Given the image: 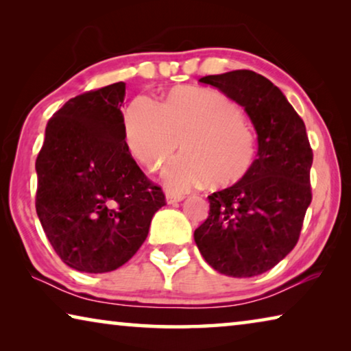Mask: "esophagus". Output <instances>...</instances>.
Wrapping results in <instances>:
<instances>
[{"instance_id": "obj_1", "label": "esophagus", "mask_w": 351, "mask_h": 351, "mask_svg": "<svg viewBox=\"0 0 351 351\" xmlns=\"http://www.w3.org/2000/svg\"><path fill=\"white\" fill-rule=\"evenodd\" d=\"M165 199H167L169 204H175V203H180V201L184 199V195L175 193V192H167V195H165Z\"/></svg>"}]
</instances>
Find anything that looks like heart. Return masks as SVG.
I'll return each mask as SVG.
<instances>
[{"mask_svg": "<svg viewBox=\"0 0 351 351\" xmlns=\"http://www.w3.org/2000/svg\"><path fill=\"white\" fill-rule=\"evenodd\" d=\"M130 152L147 169L158 170L180 147L182 156L165 167L171 190L206 181L226 187L247 173L257 153L251 125L239 105L204 88H173L162 106L148 97L133 100L125 112Z\"/></svg>", "mask_w": 351, "mask_h": 351, "instance_id": "heart-1", "label": "heart"}]
</instances>
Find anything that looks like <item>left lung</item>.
I'll return each mask as SVG.
<instances>
[{
  "label": "left lung",
  "mask_w": 351,
  "mask_h": 351,
  "mask_svg": "<svg viewBox=\"0 0 351 351\" xmlns=\"http://www.w3.org/2000/svg\"><path fill=\"white\" fill-rule=\"evenodd\" d=\"M199 82L245 108L258 150L240 181L207 197L209 217L195 230V243L224 276L263 274L293 251L311 203L313 150L305 123L274 83L254 71L206 75Z\"/></svg>",
  "instance_id": "left-lung-1"
}]
</instances>
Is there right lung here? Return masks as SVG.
Here are the masks:
<instances>
[{"instance_id":"obj_1","label":"right lung","mask_w":351,"mask_h":351,"mask_svg":"<svg viewBox=\"0 0 351 351\" xmlns=\"http://www.w3.org/2000/svg\"><path fill=\"white\" fill-rule=\"evenodd\" d=\"M125 83L69 99L49 119L37 156L35 209L69 268L110 272L138 252L162 206L125 142Z\"/></svg>"}]
</instances>
